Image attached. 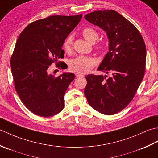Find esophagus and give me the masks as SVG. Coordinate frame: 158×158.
I'll return each mask as SVG.
<instances>
[{"instance_id": "obj_1", "label": "esophagus", "mask_w": 158, "mask_h": 158, "mask_svg": "<svg viewBox=\"0 0 158 158\" xmlns=\"http://www.w3.org/2000/svg\"><path fill=\"white\" fill-rule=\"evenodd\" d=\"M84 76H85V75L82 74V73H76V78H82V77H84Z\"/></svg>"}]
</instances>
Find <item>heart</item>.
I'll list each match as a JSON object with an SVG mask.
<instances>
[{"label": "heart", "mask_w": 158, "mask_h": 158, "mask_svg": "<svg viewBox=\"0 0 158 158\" xmlns=\"http://www.w3.org/2000/svg\"><path fill=\"white\" fill-rule=\"evenodd\" d=\"M82 34L83 37L85 38L91 44H94L98 40L99 34L95 29L91 27L85 28L82 31ZM73 36L72 35H69L63 42V49L66 52H69L71 50L73 44ZM98 50H103L104 46L102 44H99L97 46ZM95 60L92 57L86 56H78L74 59L70 60L69 63V66L70 69L75 72L78 73H86L95 65Z\"/></svg>", "instance_id": "heart-1"}]
</instances>
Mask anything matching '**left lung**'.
Listing matches in <instances>:
<instances>
[{"instance_id":"8db88e82","label":"left lung","mask_w":158,"mask_h":158,"mask_svg":"<svg viewBox=\"0 0 158 158\" xmlns=\"http://www.w3.org/2000/svg\"><path fill=\"white\" fill-rule=\"evenodd\" d=\"M85 20L104 30L109 51L98 70L112 76L89 74L85 95L89 105L102 114L112 115L129 104L143 79L146 46L134 25L113 10L95 11Z\"/></svg>"}]
</instances>
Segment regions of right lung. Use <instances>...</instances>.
Here are the masks:
<instances>
[{
	"label": "right lung",
	"mask_w": 158,
	"mask_h": 158,
	"mask_svg": "<svg viewBox=\"0 0 158 158\" xmlns=\"http://www.w3.org/2000/svg\"><path fill=\"white\" fill-rule=\"evenodd\" d=\"M82 16H49L29 24L19 35L11 59V72L21 101L35 114L51 117L64 108L65 93L75 75L63 72L56 77L48 68L64 57V41ZM61 65L57 67L63 69Z\"/></svg>",
	"instance_id": "obj_1"
}]
</instances>
